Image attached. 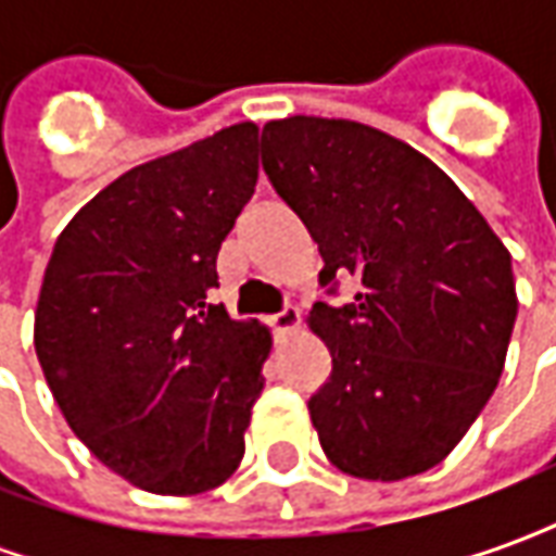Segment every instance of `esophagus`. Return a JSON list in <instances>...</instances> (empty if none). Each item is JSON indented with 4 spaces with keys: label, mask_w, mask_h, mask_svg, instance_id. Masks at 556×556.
Returning <instances> with one entry per match:
<instances>
[{
    "label": "esophagus",
    "mask_w": 556,
    "mask_h": 556,
    "mask_svg": "<svg viewBox=\"0 0 556 556\" xmlns=\"http://www.w3.org/2000/svg\"><path fill=\"white\" fill-rule=\"evenodd\" d=\"M270 327H274L277 333H291V330L301 327V313H298L294 306H286L282 313L270 315Z\"/></svg>",
    "instance_id": "1"
}]
</instances>
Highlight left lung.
Wrapping results in <instances>:
<instances>
[{"label":"left lung","mask_w":556,"mask_h":556,"mask_svg":"<svg viewBox=\"0 0 556 556\" xmlns=\"http://www.w3.org/2000/svg\"><path fill=\"white\" fill-rule=\"evenodd\" d=\"M262 166L325 258L306 325L330 351L309 417L330 465L357 479L417 477L465 438L501 381L513 337V258L426 154L349 118L291 115L262 130Z\"/></svg>","instance_id":"1"}]
</instances>
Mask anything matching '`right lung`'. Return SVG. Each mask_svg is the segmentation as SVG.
<instances>
[{"instance_id":"obj_1","label":"right lung","mask_w":556,"mask_h":556,"mask_svg":"<svg viewBox=\"0 0 556 556\" xmlns=\"http://www.w3.org/2000/svg\"><path fill=\"white\" fill-rule=\"evenodd\" d=\"M258 181L241 122L118 175L43 270L35 354L94 458L151 494H202L243 458L270 330L207 303L219 243Z\"/></svg>"}]
</instances>
